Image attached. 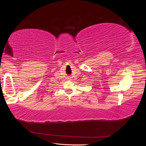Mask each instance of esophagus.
I'll use <instances>...</instances> for the list:
<instances>
[{
    "mask_svg": "<svg viewBox=\"0 0 146 146\" xmlns=\"http://www.w3.org/2000/svg\"><path fill=\"white\" fill-rule=\"evenodd\" d=\"M67 80H71V78H70V77H68Z\"/></svg>",
    "mask_w": 146,
    "mask_h": 146,
    "instance_id": "obj_1",
    "label": "esophagus"
}]
</instances>
